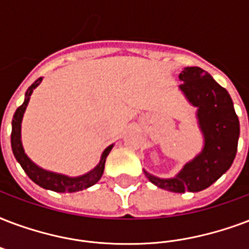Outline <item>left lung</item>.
I'll list each match as a JSON object with an SVG mask.
<instances>
[{"instance_id":"8db88e82","label":"left lung","mask_w":249,"mask_h":249,"mask_svg":"<svg viewBox=\"0 0 249 249\" xmlns=\"http://www.w3.org/2000/svg\"><path fill=\"white\" fill-rule=\"evenodd\" d=\"M179 89L185 99L197 108L204 146L174 178L162 179L143 170L157 187L175 193L200 192L215 183L234 162L240 126L234 103L226 89L197 66H187L179 74Z\"/></svg>"}]
</instances>
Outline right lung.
Instances as JSON below:
<instances>
[{
  "mask_svg": "<svg viewBox=\"0 0 249 249\" xmlns=\"http://www.w3.org/2000/svg\"><path fill=\"white\" fill-rule=\"evenodd\" d=\"M43 78L36 79L35 82L32 83L31 86L28 87L24 95L23 104L18 107L15 111L14 116H13V123H11V149H13V154L18 163L22 166L24 172L27 174L28 178L37 185H40L44 189H49L53 192L58 193H73L83 191L87 188L92 187L100 180L102 175L104 172V164H106V159L108 154L111 153L113 143L106 147L102 157H100L99 163L89 171L87 174H83L81 176H68L64 174H57L52 171L44 170L39 167L36 163H34L31 159L28 158V155L24 153L23 143H22V136H20V129H22V120H23V115L26 108L28 106L30 98H31L32 92L36 87L40 85Z\"/></svg>",
  "mask_w": 249,
  "mask_h": 249,
  "instance_id": "add662e5",
  "label": "right lung"
}]
</instances>
